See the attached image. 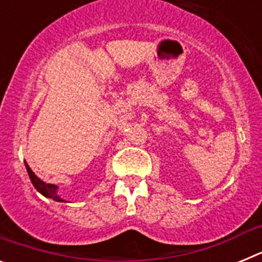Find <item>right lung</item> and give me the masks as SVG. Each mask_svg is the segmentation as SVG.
Wrapping results in <instances>:
<instances>
[{
  "instance_id": "add662e5",
  "label": "right lung",
  "mask_w": 262,
  "mask_h": 262,
  "mask_svg": "<svg viewBox=\"0 0 262 262\" xmlns=\"http://www.w3.org/2000/svg\"><path fill=\"white\" fill-rule=\"evenodd\" d=\"M26 169H27V173H29V177L31 180L32 185L35 187L36 190L41 194V195L47 196V198H51V200L56 201V202H66L64 200H61L57 194V186L56 185H52V184H46L45 181H41L40 178L36 177L35 173L32 172L31 168L29 166V164L26 163Z\"/></svg>"
}]
</instances>
